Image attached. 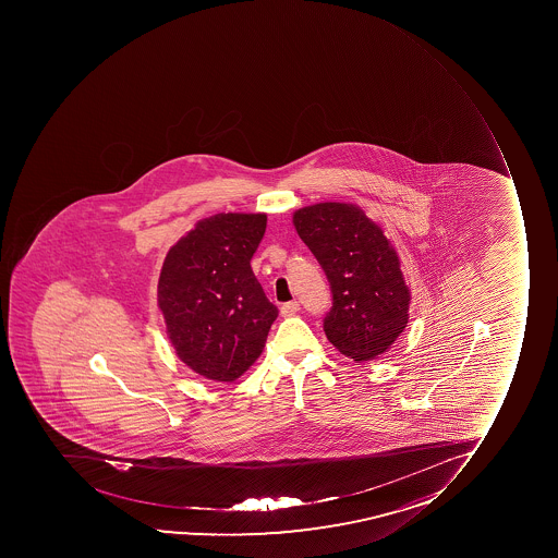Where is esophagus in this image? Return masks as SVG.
<instances>
[{"label": "esophagus", "mask_w": 558, "mask_h": 558, "mask_svg": "<svg viewBox=\"0 0 558 558\" xmlns=\"http://www.w3.org/2000/svg\"><path fill=\"white\" fill-rule=\"evenodd\" d=\"M300 311V304L296 302V300H293V302H288V304H283L282 307H280V313H282V316H293L296 315Z\"/></svg>", "instance_id": "34e87169"}]
</instances>
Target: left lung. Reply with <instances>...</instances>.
Listing matches in <instances>:
<instances>
[{
    "instance_id": "obj_1",
    "label": "left lung",
    "mask_w": 558,
    "mask_h": 558,
    "mask_svg": "<svg viewBox=\"0 0 558 558\" xmlns=\"http://www.w3.org/2000/svg\"><path fill=\"white\" fill-rule=\"evenodd\" d=\"M293 223L331 283L327 340L354 362L389 351L408 326L411 293L381 227L359 205L340 202L302 207Z\"/></svg>"
}]
</instances>
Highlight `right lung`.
Wrapping results in <instances>:
<instances>
[{"mask_svg": "<svg viewBox=\"0 0 558 558\" xmlns=\"http://www.w3.org/2000/svg\"><path fill=\"white\" fill-rule=\"evenodd\" d=\"M264 213H220L199 220L167 253L158 307L167 337L189 369L234 381L258 360L278 316L251 258L264 238Z\"/></svg>", "mask_w": 558, "mask_h": 558, "instance_id": "add662e5", "label": "right lung"}]
</instances>
